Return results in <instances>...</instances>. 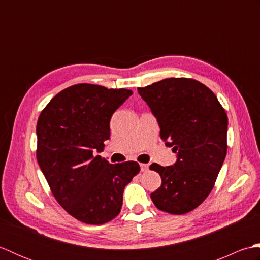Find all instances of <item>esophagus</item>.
<instances>
[{
    "label": "esophagus",
    "mask_w": 260,
    "mask_h": 260,
    "mask_svg": "<svg viewBox=\"0 0 260 260\" xmlns=\"http://www.w3.org/2000/svg\"><path fill=\"white\" fill-rule=\"evenodd\" d=\"M140 167H141V171H142V172H145V171L148 170V167H150V165L145 164V163H141Z\"/></svg>",
    "instance_id": "esophagus-1"
}]
</instances>
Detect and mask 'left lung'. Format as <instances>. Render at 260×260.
Wrapping results in <instances>:
<instances>
[{
    "label": "left lung",
    "instance_id": "obj_1",
    "mask_svg": "<svg viewBox=\"0 0 260 260\" xmlns=\"http://www.w3.org/2000/svg\"><path fill=\"white\" fill-rule=\"evenodd\" d=\"M137 90L157 119L165 145L176 153L173 165L150 167L162 179L152 201L168 213L190 212L211 192L223 164L227 114L217 96L194 79L168 78Z\"/></svg>",
    "mask_w": 260,
    "mask_h": 260
}]
</instances>
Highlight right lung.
<instances>
[{"instance_id": "obj_1", "label": "right lung", "mask_w": 260, "mask_h": 260, "mask_svg": "<svg viewBox=\"0 0 260 260\" xmlns=\"http://www.w3.org/2000/svg\"><path fill=\"white\" fill-rule=\"evenodd\" d=\"M133 91L79 84L54 96L39 116L37 159L52 194L66 211L88 224L120 212L125 186L140 172L137 162L110 164L95 153L109 139L115 110Z\"/></svg>"}]
</instances>
